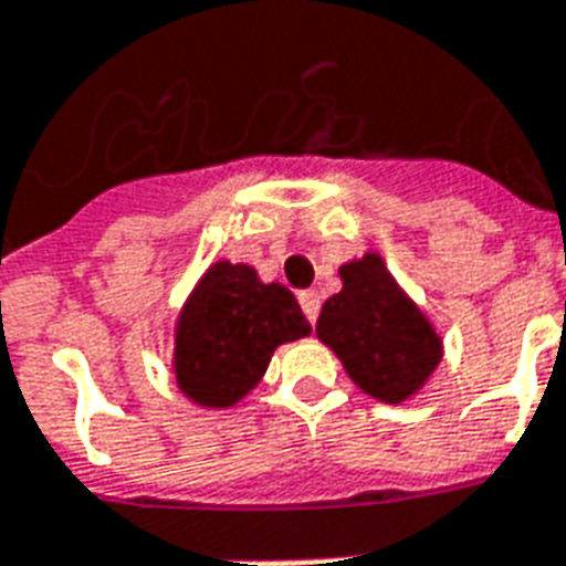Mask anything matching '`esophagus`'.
I'll list each match as a JSON object with an SVG mask.
<instances>
[{"label":"esophagus","mask_w":566,"mask_h":566,"mask_svg":"<svg viewBox=\"0 0 566 566\" xmlns=\"http://www.w3.org/2000/svg\"><path fill=\"white\" fill-rule=\"evenodd\" d=\"M300 305H303V315L315 324L317 312H321V296L315 291H305V294H300Z\"/></svg>","instance_id":"obj_1"}]
</instances>
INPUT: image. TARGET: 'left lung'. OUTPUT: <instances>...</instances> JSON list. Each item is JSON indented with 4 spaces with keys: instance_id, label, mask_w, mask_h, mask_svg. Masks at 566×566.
I'll list each match as a JSON object with an SVG mask.
<instances>
[{
    "instance_id": "1",
    "label": "left lung",
    "mask_w": 566,
    "mask_h": 566,
    "mask_svg": "<svg viewBox=\"0 0 566 566\" xmlns=\"http://www.w3.org/2000/svg\"><path fill=\"white\" fill-rule=\"evenodd\" d=\"M342 291L321 308L315 333L366 396L384 405L413 399L443 359L429 317L401 291L380 254L338 266Z\"/></svg>"
}]
</instances>
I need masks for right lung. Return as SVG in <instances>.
<instances>
[{
  "label": "right lung",
  "instance_id": "right-lung-1",
  "mask_svg": "<svg viewBox=\"0 0 566 566\" xmlns=\"http://www.w3.org/2000/svg\"><path fill=\"white\" fill-rule=\"evenodd\" d=\"M308 333L312 324L284 284L261 282L249 263L216 261L174 326L179 392L209 411L233 408L261 384L275 347Z\"/></svg>",
  "mask_w": 566,
  "mask_h": 566
}]
</instances>
